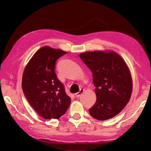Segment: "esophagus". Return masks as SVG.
<instances>
[{"label":"esophagus","instance_id":"obj_1","mask_svg":"<svg viewBox=\"0 0 151 151\" xmlns=\"http://www.w3.org/2000/svg\"><path fill=\"white\" fill-rule=\"evenodd\" d=\"M84 92V89H80V91H79L78 93H76L75 94V96L76 97H79V96H80L83 94V93Z\"/></svg>","mask_w":151,"mask_h":151}]
</instances>
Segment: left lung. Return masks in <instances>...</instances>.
I'll return each mask as SVG.
<instances>
[{
	"mask_svg": "<svg viewBox=\"0 0 151 151\" xmlns=\"http://www.w3.org/2000/svg\"><path fill=\"white\" fill-rule=\"evenodd\" d=\"M80 58L92 72L96 101L90 115L99 120L116 116L130 99L132 81L125 61L115 52H86Z\"/></svg>",
	"mask_w": 151,
	"mask_h": 151,
	"instance_id": "1",
	"label": "left lung"
}]
</instances>
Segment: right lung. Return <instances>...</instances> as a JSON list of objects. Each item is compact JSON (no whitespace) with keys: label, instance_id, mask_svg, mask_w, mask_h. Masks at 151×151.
Masks as SVG:
<instances>
[{"label":"right lung","instance_id":"1","mask_svg":"<svg viewBox=\"0 0 151 151\" xmlns=\"http://www.w3.org/2000/svg\"><path fill=\"white\" fill-rule=\"evenodd\" d=\"M66 53L62 50L43 47L24 68L22 80L24 94L32 108L45 119H58L71 103L55 70L56 61Z\"/></svg>","mask_w":151,"mask_h":151}]
</instances>
